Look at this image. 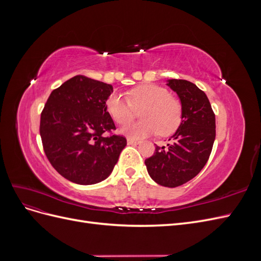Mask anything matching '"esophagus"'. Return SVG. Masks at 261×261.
Segmentation results:
<instances>
[{
	"mask_svg": "<svg viewBox=\"0 0 261 261\" xmlns=\"http://www.w3.org/2000/svg\"><path fill=\"white\" fill-rule=\"evenodd\" d=\"M127 144L128 145H138L139 144V140L133 139V138H127Z\"/></svg>",
	"mask_w": 261,
	"mask_h": 261,
	"instance_id": "1",
	"label": "esophagus"
}]
</instances>
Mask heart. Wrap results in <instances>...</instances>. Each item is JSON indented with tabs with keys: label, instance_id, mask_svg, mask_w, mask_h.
I'll list each match as a JSON object with an SVG mask.
<instances>
[{
	"label": "heart",
	"instance_id": "obj_1",
	"mask_svg": "<svg viewBox=\"0 0 261 261\" xmlns=\"http://www.w3.org/2000/svg\"><path fill=\"white\" fill-rule=\"evenodd\" d=\"M106 107L117 124L130 122L136 116V111H141L140 118L143 121L127 124L121 128L125 135L135 138L158 132L162 136H168L178 128L183 118L180 101L156 85L137 87L128 93V99L122 94L112 93L107 99Z\"/></svg>",
	"mask_w": 261,
	"mask_h": 261
}]
</instances>
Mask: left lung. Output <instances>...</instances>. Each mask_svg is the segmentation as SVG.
Returning a JSON list of instances; mask_svg holds the SVG:
<instances>
[{
  "mask_svg": "<svg viewBox=\"0 0 261 261\" xmlns=\"http://www.w3.org/2000/svg\"><path fill=\"white\" fill-rule=\"evenodd\" d=\"M167 85L179 97L183 118L168 147L155 146L145 164L155 183L176 187L194 178L206 165L216 138V115L206 93L195 84L170 80Z\"/></svg>",
  "mask_w": 261,
  "mask_h": 261,
  "instance_id": "8db88e82",
  "label": "left lung"
}]
</instances>
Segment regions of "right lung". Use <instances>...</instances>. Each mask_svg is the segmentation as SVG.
Listing matches in <instances>:
<instances>
[{"label":"right lung","instance_id":"add662e5","mask_svg":"<svg viewBox=\"0 0 261 261\" xmlns=\"http://www.w3.org/2000/svg\"><path fill=\"white\" fill-rule=\"evenodd\" d=\"M109 84L77 75L54 89L40 117L44 153L52 167L73 183L92 185L113 171L126 146L107 111ZM110 135L106 138L103 134Z\"/></svg>","mask_w":261,"mask_h":261}]
</instances>
